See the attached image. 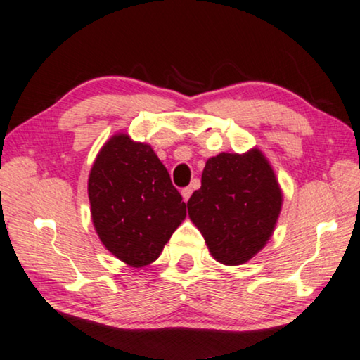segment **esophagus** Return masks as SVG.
I'll return each mask as SVG.
<instances>
[{
	"mask_svg": "<svg viewBox=\"0 0 360 360\" xmlns=\"http://www.w3.org/2000/svg\"><path fill=\"white\" fill-rule=\"evenodd\" d=\"M181 195H182V198H184V202L189 200V197L192 195V189H191V187H184V189L181 191Z\"/></svg>",
	"mask_w": 360,
	"mask_h": 360,
	"instance_id": "esophagus-1",
	"label": "esophagus"
}]
</instances>
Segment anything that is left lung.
I'll use <instances>...</instances> for the list:
<instances>
[{
  "mask_svg": "<svg viewBox=\"0 0 360 360\" xmlns=\"http://www.w3.org/2000/svg\"><path fill=\"white\" fill-rule=\"evenodd\" d=\"M283 192L259 148L207 160L202 186L187 202L191 221L205 238L212 257L234 266L259 254L275 231Z\"/></svg>",
  "mask_w": 360,
  "mask_h": 360,
  "instance_id": "1",
  "label": "left lung"
}]
</instances>
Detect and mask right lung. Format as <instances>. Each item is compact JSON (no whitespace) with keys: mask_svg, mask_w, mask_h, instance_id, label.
I'll use <instances>...</instances> for the list:
<instances>
[{"mask_svg":"<svg viewBox=\"0 0 360 360\" xmlns=\"http://www.w3.org/2000/svg\"><path fill=\"white\" fill-rule=\"evenodd\" d=\"M90 213L101 244L134 268L155 262L186 218V203L152 146L115 134L89 174Z\"/></svg>","mask_w":360,"mask_h":360,"instance_id":"right-lung-1","label":"right lung"}]
</instances>
